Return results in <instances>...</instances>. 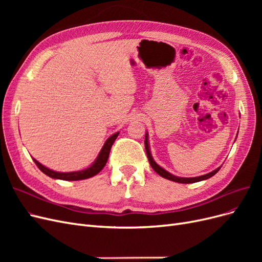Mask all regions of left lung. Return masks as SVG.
I'll use <instances>...</instances> for the list:
<instances>
[{"instance_id": "1", "label": "left lung", "mask_w": 262, "mask_h": 262, "mask_svg": "<svg viewBox=\"0 0 262 262\" xmlns=\"http://www.w3.org/2000/svg\"><path fill=\"white\" fill-rule=\"evenodd\" d=\"M148 134L146 133L145 134V141H144V144H145V150H146V155H147V158H148V162L150 164V166H152V168L158 173V175L162 176L163 178H166L168 180H171V181H175V182H179V184H192V182H198V181H201V180H205V179H209L211 178L212 176L215 175V173L220 170L221 167L214 169L213 171L209 172V173H205V175H202V176H199V177H192V178H184V177H177V176H173L172 173L168 172L167 170H165L164 168H162L160 165H157L156 162L153 160L152 155H150V152H149V146H148Z\"/></svg>"}]
</instances>
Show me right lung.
I'll return each mask as SVG.
<instances>
[{
  "mask_svg": "<svg viewBox=\"0 0 262 262\" xmlns=\"http://www.w3.org/2000/svg\"><path fill=\"white\" fill-rule=\"evenodd\" d=\"M119 136V132H116L115 134H113L112 137L108 138L107 141L105 142L104 146H102L101 150L99 152L96 161H95L89 168L80 170V171H71V172H60V171H54L52 169L47 168L46 166L41 165L38 161H36L35 158H33L35 164L38 166V168L40 169L43 173H46L47 176H49L53 179H62V180H83V179H87L91 178L97 173L105 167V165L108 161L109 157V153H110V148H112L115 140L117 139V137Z\"/></svg>",
  "mask_w": 262,
  "mask_h": 262,
  "instance_id": "right-lung-1",
  "label": "right lung"
}]
</instances>
